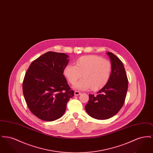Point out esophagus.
Instances as JSON below:
<instances>
[{"label": "esophagus", "mask_w": 153, "mask_h": 153, "mask_svg": "<svg viewBox=\"0 0 153 153\" xmlns=\"http://www.w3.org/2000/svg\"><path fill=\"white\" fill-rule=\"evenodd\" d=\"M80 94H81V93L79 91H74V95L75 96H78V95H80Z\"/></svg>", "instance_id": "1"}]
</instances>
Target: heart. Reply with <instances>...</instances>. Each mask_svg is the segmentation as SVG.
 <instances>
[{"instance_id": "b5f03b06", "label": "heart", "mask_w": 153, "mask_h": 153, "mask_svg": "<svg viewBox=\"0 0 153 153\" xmlns=\"http://www.w3.org/2000/svg\"><path fill=\"white\" fill-rule=\"evenodd\" d=\"M112 72V65L109 61L97 56H85L77 59L76 65L66 66L64 73L69 82L78 90H86L91 88L98 90L108 82Z\"/></svg>"}]
</instances>
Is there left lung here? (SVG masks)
<instances>
[{
  "mask_svg": "<svg viewBox=\"0 0 153 153\" xmlns=\"http://www.w3.org/2000/svg\"><path fill=\"white\" fill-rule=\"evenodd\" d=\"M107 54L112 65L110 79L97 95H89V100L85 107L89 116L99 120L114 117L122 108L128 84L123 62L112 53Z\"/></svg>",
  "mask_w": 153,
  "mask_h": 153,
  "instance_id": "1",
  "label": "left lung"
}]
</instances>
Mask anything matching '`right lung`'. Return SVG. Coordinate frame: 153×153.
<instances>
[{
	"label": "right lung",
	"mask_w": 153,
	"mask_h": 153,
	"mask_svg": "<svg viewBox=\"0 0 153 153\" xmlns=\"http://www.w3.org/2000/svg\"><path fill=\"white\" fill-rule=\"evenodd\" d=\"M65 53L49 51L29 66L23 81V92L30 111L51 122L62 117L74 96L63 73L69 62Z\"/></svg>",
	"instance_id": "add662e5"
}]
</instances>
